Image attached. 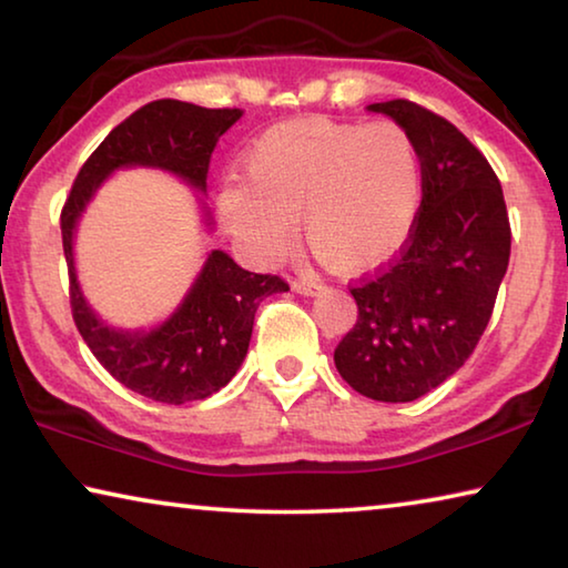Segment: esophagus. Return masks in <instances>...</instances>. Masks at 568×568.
Here are the masks:
<instances>
[{
  "label": "esophagus",
  "instance_id": "esophagus-1",
  "mask_svg": "<svg viewBox=\"0 0 568 568\" xmlns=\"http://www.w3.org/2000/svg\"><path fill=\"white\" fill-rule=\"evenodd\" d=\"M293 291L301 295H315L323 291V283L311 281V277H297V281H293Z\"/></svg>",
  "mask_w": 568,
  "mask_h": 568
}]
</instances>
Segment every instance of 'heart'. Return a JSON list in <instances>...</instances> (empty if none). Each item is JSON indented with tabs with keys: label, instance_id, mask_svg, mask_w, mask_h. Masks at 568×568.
<instances>
[{
	"label": "heart",
	"instance_id": "b5f03b06",
	"mask_svg": "<svg viewBox=\"0 0 568 568\" xmlns=\"http://www.w3.org/2000/svg\"><path fill=\"white\" fill-rule=\"evenodd\" d=\"M423 190L406 128L303 118L263 132L245 152V180L217 192L220 217L255 261H275L301 215V233L333 271L361 273L406 243Z\"/></svg>",
	"mask_w": 568,
	"mask_h": 568
}]
</instances>
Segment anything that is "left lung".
Listing matches in <instances>:
<instances>
[{"mask_svg": "<svg viewBox=\"0 0 568 568\" xmlns=\"http://www.w3.org/2000/svg\"><path fill=\"white\" fill-rule=\"evenodd\" d=\"M371 110L416 142L423 200L400 253L348 285L358 321L333 358L361 396L408 403L474 353L506 275L511 225L494 168L456 124L410 100Z\"/></svg>", "mask_w": 568, "mask_h": 568, "instance_id": "obj_1", "label": "left lung"}]
</instances>
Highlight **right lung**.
I'll use <instances>...</instances> for the list:
<instances>
[{"instance_id":"add662e5","label":"right lung","mask_w":568,"mask_h":568,"mask_svg":"<svg viewBox=\"0 0 568 568\" xmlns=\"http://www.w3.org/2000/svg\"><path fill=\"white\" fill-rule=\"evenodd\" d=\"M240 114L237 108L207 110L180 100L148 102L100 142L64 200L60 227L77 331L114 381L150 400L180 406L227 386L247 353L257 305L291 287L281 275L243 271L223 250H213L185 303L168 323L150 333L114 331L90 311L77 285L74 223L100 182L124 165L178 172L190 185L205 190L217 140Z\"/></svg>"}]
</instances>
